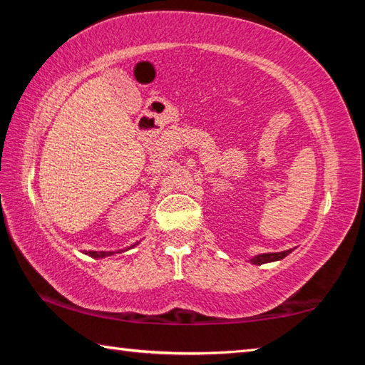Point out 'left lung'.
Instances as JSON below:
<instances>
[{"mask_svg":"<svg viewBox=\"0 0 365 365\" xmlns=\"http://www.w3.org/2000/svg\"><path fill=\"white\" fill-rule=\"evenodd\" d=\"M292 250H287V251H282V252H265V255H257L251 259L252 264L256 265H261V264H267V262H274V261H280V259L287 257Z\"/></svg>","mask_w":365,"mask_h":365,"instance_id":"8db88e82","label":"left lung"}]
</instances>
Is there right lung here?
Returning a JSON list of instances; mask_svg holds the SVG:
<instances>
[{
  "instance_id": "add662e5",
  "label": "right lung",
  "mask_w": 365,
  "mask_h": 365,
  "mask_svg": "<svg viewBox=\"0 0 365 365\" xmlns=\"http://www.w3.org/2000/svg\"><path fill=\"white\" fill-rule=\"evenodd\" d=\"M138 243H135V245H132L130 248H133V246H137ZM128 248V250H130ZM115 252H122V250L120 251H88V252H85V255H88V256H91V257H95V259H103V257H106V256H113V255H115Z\"/></svg>"
}]
</instances>
